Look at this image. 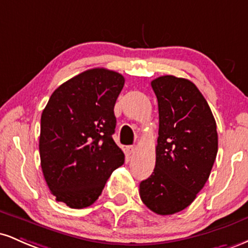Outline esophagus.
Wrapping results in <instances>:
<instances>
[{"label":"esophagus","instance_id":"1","mask_svg":"<svg viewBox=\"0 0 248 248\" xmlns=\"http://www.w3.org/2000/svg\"><path fill=\"white\" fill-rule=\"evenodd\" d=\"M126 152L128 155H132V154L136 152V147L135 146H128V147H126Z\"/></svg>","mask_w":248,"mask_h":248}]
</instances>
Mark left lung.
Returning a JSON list of instances; mask_svg holds the SVG:
<instances>
[{"instance_id": "obj_1", "label": "left lung", "mask_w": 248, "mask_h": 248, "mask_svg": "<svg viewBox=\"0 0 248 248\" xmlns=\"http://www.w3.org/2000/svg\"><path fill=\"white\" fill-rule=\"evenodd\" d=\"M152 87L158 102L154 172L140 183V197L161 216L182 211L209 179L218 152L217 124L210 106L187 79L162 76Z\"/></svg>"}]
</instances>
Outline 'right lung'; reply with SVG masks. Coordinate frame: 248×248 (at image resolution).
I'll use <instances>...</instances> for the list:
<instances>
[{
	"label": "right lung",
	"mask_w": 248,
	"mask_h": 248,
	"mask_svg": "<svg viewBox=\"0 0 248 248\" xmlns=\"http://www.w3.org/2000/svg\"><path fill=\"white\" fill-rule=\"evenodd\" d=\"M124 85L115 71L87 70L62 84L42 113V171L57 202L71 209L92 205L124 162L113 140L114 105Z\"/></svg>",
	"instance_id": "obj_1"
}]
</instances>
